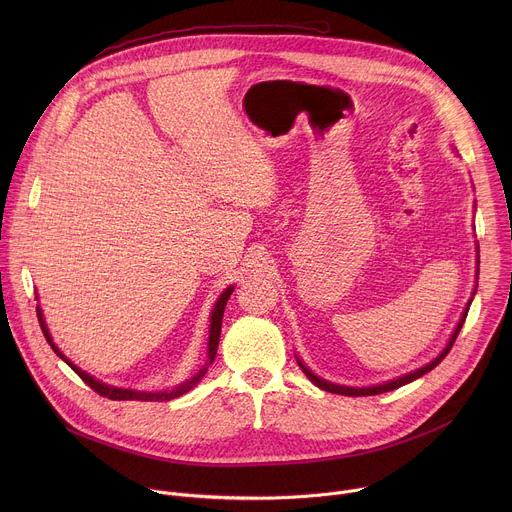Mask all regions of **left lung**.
Here are the masks:
<instances>
[{
    "instance_id": "obj_1",
    "label": "left lung",
    "mask_w": 512,
    "mask_h": 512,
    "mask_svg": "<svg viewBox=\"0 0 512 512\" xmlns=\"http://www.w3.org/2000/svg\"><path fill=\"white\" fill-rule=\"evenodd\" d=\"M476 253H480V251H478V247H476ZM476 257H478V255H476ZM478 265H480V257L476 259V279H478ZM476 287H478V283H476ZM476 287H474V291H472V296L476 294ZM472 300H474V298H470V300H468V304H466V308H464V312H462L460 322L456 324V328H454V332H452L450 340L446 342V346H444V350H442L440 354H437L433 360H429L427 364H423V367H419V369H415V371H411V373H405V375H401V377H397V379L385 381V383H381V385H371V387H348V385H338V383L326 381V379L318 377L316 373H312V371L306 367L304 360H302L300 356H296V360H298V364H300V369L306 373V377H308L316 387H320V389H324V391H328V393L346 395V397H367V395H381V393H387V391L399 389V387H403V385H407V383H411V381H415V379L423 377L425 373H429L431 369H435L437 364H440V362L446 358V354H448V352H450V348L454 346V342H456V338H458V334H460V330H462V326H464V322H466V316H468V310H470Z\"/></svg>"
}]
</instances>
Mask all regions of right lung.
<instances>
[{
    "label": "right lung",
    "mask_w": 512,
    "mask_h": 512,
    "mask_svg": "<svg viewBox=\"0 0 512 512\" xmlns=\"http://www.w3.org/2000/svg\"><path fill=\"white\" fill-rule=\"evenodd\" d=\"M235 291V285H229L221 296H218V300L214 302V306H212V312H210V328H208V356H206V364L204 367L198 371V373H194V377H190V379H186L184 383H180V385H176L174 389H164V391H137V389H123V387H113V385H107V383H103V381H99L97 377H93V375H89L87 371H83V369H79L75 362H72L70 358H66L64 354H62V350L54 344V340H52V334H50V330H48V326H46V320H44V314H42V308L38 306L36 308V312H38V322H40V328H42V332H44V336H46V340H48V344L52 346V350L68 364V367L75 371L93 391H97L99 395H103V397H109V399H113V401H170V399H176V397H180V395H184V393H188L204 375H206V371H208V367L212 364V360H214V356H216V348H218V338H221V324H223V314H225V306H227V302H229V298H231V294Z\"/></svg>",
    "instance_id": "obj_1"
}]
</instances>
